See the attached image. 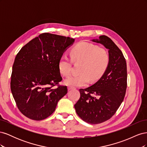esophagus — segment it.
Instances as JSON below:
<instances>
[{"mask_svg":"<svg viewBox=\"0 0 147 147\" xmlns=\"http://www.w3.org/2000/svg\"><path fill=\"white\" fill-rule=\"evenodd\" d=\"M74 89H75L74 87H72V86H69L68 87V90H74Z\"/></svg>","mask_w":147,"mask_h":147,"instance_id":"1","label":"esophagus"}]
</instances>
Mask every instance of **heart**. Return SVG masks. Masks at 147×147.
Segmentation results:
<instances>
[{
  "mask_svg": "<svg viewBox=\"0 0 147 147\" xmlns=\"http://www.w3.org/2000/svg\"><path fill=\"white\" fill-rule=\"evenodd\" d=\"M72 61L80 63L82 65L79 75H72L67 78L64 83L67 86H84L87 85L90 79L91 82L99 80L107 68L109 64V55L104 48L89 43H81L74 47L70 52ZM72 61L63 55L58 63L59 70L61 75L67 77L72 71Z\"/></svg>",
  "mask_w": 147,
  "mask_h": 147,
  "instance_id": "1",
  "label": "heart"
}]
</instances>
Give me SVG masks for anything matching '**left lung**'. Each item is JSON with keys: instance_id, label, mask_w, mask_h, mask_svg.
<instances>
[{"instance_id": "1", "label": "left lung", "mask_w": 147, "mask_h": 147, "mask_svg": "<svg viewBox=\"0 0 147 147\" xmlns=\"http://www.w3.org/2000/svg\"><path fill=\"white\" fill-rule=\"evenodd\" d=\"M91 41L109 50V64L100 78L92 86L80 89L74 107L84 121L96 124L109 119L122 103L127 88V66L121 51L106 35Z\"/></svg>"}]
</instances>
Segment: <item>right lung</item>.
<instances>
[{"label": "right lung", "instance_id": "right-lung-1", "mask_svg": "<svg viewBox=\"0 0 147 147\" xmlns=\"http://www.w3.org/2000/svg\"><path fill=\"white\" fill-rule=\"evenodd\" d=\"M75 39L44 33L18 53L13 65L10 87L18 108L31 119L42 120L55 112L67 88L53 87L62 80L58 63Z\"/></svg>", "mask_w": 147, "mask_h": 147}]
</instances>
